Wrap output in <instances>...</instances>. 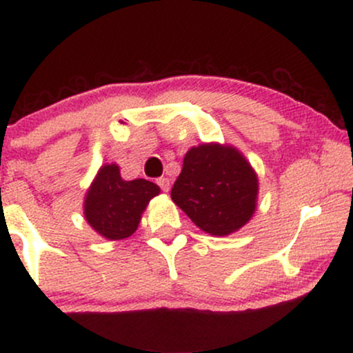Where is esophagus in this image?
<instances>
[{
	"instance_id": "1",
	"label": "esophagus",
	"mask_w": 353,
	"mask_h": 353,
	"mask_svg": "<svg viewBox=\"0 0 353 353\" xmlns=\"http://www.w3.org/2000/svg\"><path fill=\"white\" fill-rule=\"evenodd\" d=\"M156 182H157V185L164 190V192H169V189H171V181H169L168 177H159Z\"/></svg>"
}]
</instances>
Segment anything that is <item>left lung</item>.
I'll return each instance as SVG.
<instances>
[{"instance_id":"1","label":"left lung","mask_w":353,"mask_h":353,"mask_svg":"<svg viewBox=\"0 0 353 353\" xmlns=\"http://www.w3.org/2000/svg\"><path fill=\"white\" fill-rule=\"evenodd\" d=\"M259 181L252 165L232 145L190 148L171 197L197 228L229 236L245 225L257 205Z\"/></svg>"}]
</instances>
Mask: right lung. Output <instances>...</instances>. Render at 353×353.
I'll use <instances>...</instances> for the list:
<instances>
[{
	"instance_id": "right-lung-1",
	"label": "right lung",
	"mask_w": 353,
	"mask_h": 353,
	"mask_svg": "<svg viewBox=\"0 0 353 353\" xmlns=\"http://www.w3.org/2000/svg\"><path fill=\"white\" fill-rule=\"evenodd\" d=\"M161 189L151 181H124L119 165L104 164L84 199V217L99 236L121 241L136 232L149 201Z\"/></svg>"
}]
</instances>
